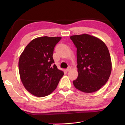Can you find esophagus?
<instances>
[{"mask_svg":"<svg viewBox=\"0 0 125 125\" xmlns=\"http://www.w3.org/2000/svg\"><path fill=\"white\" fill-rule=\"evenodd\" d=\"M71 69V67H69L67 69H66V71H70V70Z\"/></svg>","mask_w":125,"mask_h":125,"instance_id":"esophagus-1","label":"esophagus"}]
</instances>
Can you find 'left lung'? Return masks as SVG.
Listing matches in <instances>:
<instances>
[{
    "mask_svg": "<svg viewBox=\"0 0 125 125\" xmlns=\"http://www.w3.org/2000/svg\"><path fill=\"white\" fill-rule=\"evenodd\" d=\"M70 38L77 48L78 64V76L73 85L85 93L98 91L106 83L112 70L107 46L99 39L86 34Z\"/></svg>",
    "mask_w": 125,
    "mask_h": 125,
    "instance_id": "1",
    "label": "left lung"
}]
</instances>
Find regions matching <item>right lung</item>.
Returning <instances> with one entry per match:
<instances>
[{
    "label": "right lung",
    "mask_w": 125,
    "mask_h": 125,
    "mask_svg": "<svg viewBox=\"0 0 125 125\" xmlns=\"http://www.w3.org/2000/svg\"><path fill=\"white\" fill-rule=\"evenodd\" d=\"M61 37L42 36L33 39L21 54L19 71L23 86L31 94L42 97L56 88L64 75L58 69L52 55Z\"/></svg>",
    "instance_id": "obj_1"
}]
</instances>
